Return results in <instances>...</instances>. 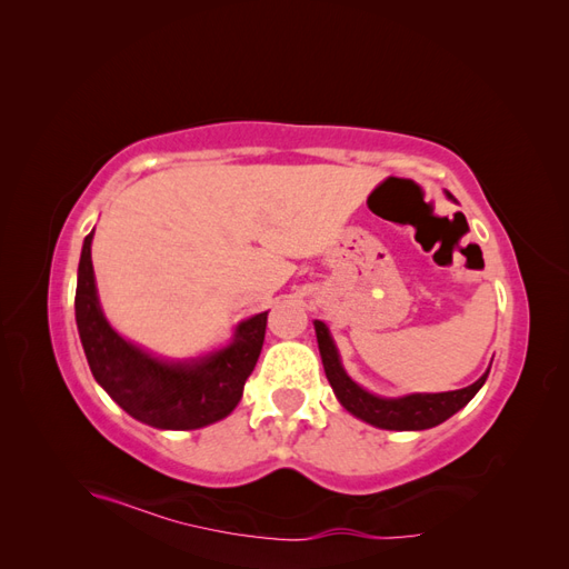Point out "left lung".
<instances>
[{"instance_id":"left-lung-1","label":"left lung","mask_w":569,"mask_h":569,"mask_svg":"<svg viewBox=\"0 0 569 569\" xmlns=\"http://www.w3.org/2000/svg\"><path fill=\"white\" fill-rule=\"evenodd\" d=\"M316 337L325 375L327 380H330L339 403L347 408L351 416L380 429H399V432H406V429L437 427L443 420H449L462 406H468L472 401V396L481 389V385H485L489 377L487 370L475 385L456 391L408 393L401 396V399H382V396H375L363 387H358L347 375V370L341 368L339 351L330 337V330H327V325L320 320H316Z\"/></svg>"}]
</instances>
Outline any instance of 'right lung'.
I'll list each match as a JSON object with an SVG mask.
<instances>
[{"mask_svg": "<svg viewBox=\"0 0 569 569\" xmlns=\"http://www.w3.org/2000/svg\"><path fill=\"white\" fill-rule=\"evenodd\" d=\"M92 234L80 253L76 322L94 380L128 416L157 429H199L230 416L261 356L268 311L239 322L230 347L211 356L184 363L153 358L120 337L101 313Z\"/></svg>", "mask_w": 569, "mask_h": 569, "instance_id": "add662e5", "label": "right lung"}]
</instances>
